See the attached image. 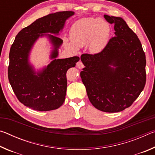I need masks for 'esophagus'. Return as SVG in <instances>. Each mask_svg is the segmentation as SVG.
Wrapping results in <instances>:
<instances>
[{"instance_id":"1","label":"esophagus","mask_w":155,"mask_h":155,"mask_svg":"<svg viewBox=\"0 0 155 155\" xmlns=\"http://www.w3.org/2000/svg\"><path fill=\"white\" fill-rule=\"evenodd\" d=\"M77 67L78 68V69H82V68H84V65L83 64V63L81 62V61H79L78 62H77Z\"/></svg>"}]
</instances>
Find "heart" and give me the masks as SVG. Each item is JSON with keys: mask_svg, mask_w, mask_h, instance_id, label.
Returning <instances> with one entry per match:
<instances>
[{"mask_svg": "<svg viewBox=\"0 0 155 155\" xmlns=\"http://www.w3.org/2000/svg\"><path fill=\"white\" fill-rule=\"evenodd\" d=\"M111 28L105 20L84 18L72 25L70 30V41L64 38L66 48L76 52L78 48L87 43L89 50L94 53L103 51L108 43Z\"/></svg>", "mask_w": 155, "mask_h": 155, "instance_id": "heart-1", "label": "heart"}]
</instances>
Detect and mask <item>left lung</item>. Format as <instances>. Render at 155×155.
I'll return each instance as SVG.
<instances>
[{"mask_svg":"<svg viewBox=\"0 0 155 155\" xmlns=\"http://www.w3.org/2000/svg\"><path fill=\"white\" fill-rule=\"evenodd\" d=\"M114 24L115 36L103 51L83 54L80 73L89 100L100 111H122L129 107L146 84V55L136 34L120 17L104 15Z\"/></svg>","mask_w":155,"mask_h":155,"instance_id":"left-lung-1","label":"left lung"}]
</instances>
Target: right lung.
<instances>
[{
    "mask_svg": "<svg viewBox=\"0 0 155 155\" xmlns=\"http://www.w3.org/2000/svg\"><path fill=\"white\" fill-rule=\"evenodd\" d=\"M74 12H58L39 18L18 33L9 52L8 78L21 103L33 110L57 109L64 103L67 90L66 72L79 61L78 57L57 59L63 40L58 36L65 21ZM46 36L53 46L52 61L36 71L30 63L31 50L40 37Z\"/></svg>",
    "mask_w": 155,
    "mask_h": 155,
    "instance_id": "obj_1",
    "label": "right lung"
}]
</instances>
